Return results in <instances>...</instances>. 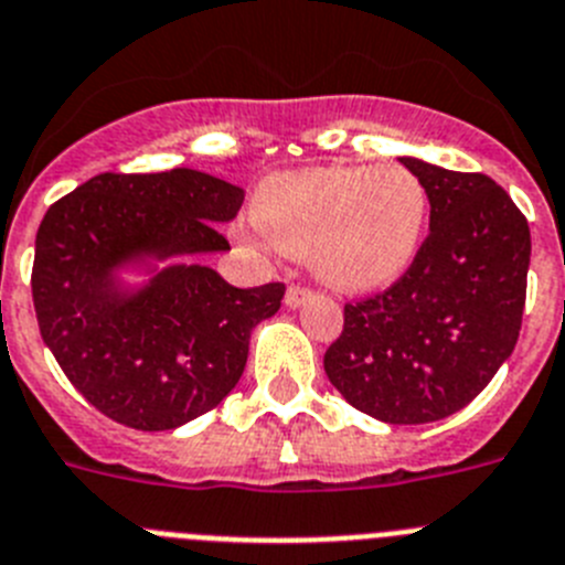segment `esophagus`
Returning a JSON list of instances; mask_svg holds the SVG:
<instances>
[{
    "label": "esophagus",
    "instance_id": "34e87169",
    "mask_svg": "<svg viewBox=\"0 0 565 565\" xmlns=\"http://www.w3.org/2000/svg\"><path fill=\"white\" fill-rule=\"evenodd\" d=\"M307 301H312V292H309V289H303V287H289L287 295H284V303H287L289 309L303 307Z\"/></svg>",
    "mask_w": 565,
    "mask_h": 565
}]
</instances>
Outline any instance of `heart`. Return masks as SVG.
Instances as JSON below:
<instances>
[{
    "instance_id": "1",
    "label": "heart",
    "mask_w": 565,
    "mask_h": 565,
    "mask_svg": "<svg viewBox=\"0 0 565 565\" xmlns=\"http://www.w3.org/2000/svg\"><path fill=\"white\" fill-rule=\"evenodd\" d=\"M262 236L338 292H374L414 264L428 227V191L403 166H318L258 185Z\"/></svg>"
}]
</instances>
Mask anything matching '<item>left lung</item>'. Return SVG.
Returning <instances> with one entry per match:
<instances>
[{
    "mask_svg": "<svg viewBox=\"0 0 565 565\" xmlns=\"http://www.w3.org/2000/svg\"><path fill=\"white\" fill-rule=\"evenodd\" d=\"M399 162L428 191L430 233L394 287L345 303L323 369L363 414L425 425L472 403L515 349L532 238L490 177Z\"/></svg>",
    "mask_w": 565,
    "mask_h": 565,
    "instance_id": "left-lung-1",
    "label": "left lung"
}]
</instances>
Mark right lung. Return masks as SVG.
I'll list each match as a JSON object with an SVG mask.
<instances>
[{
	"mask_svg": "<svg viewBox=\"0 0 565 565\" xmlns=\"http://www.w3.org/2000/svg\"><path fill=\"white\" fill-rule=\"evenodd\" d=\"M242 202L233 182L171 169L98 174L44 213L35 318L61 371L100 414L174 430L236 388L253 329L284 298V284L238 289L200 262L231 250L220 225Z\"/></svg>",
	"mask_w": 565,
	"mask_h": 565,
	"instance_id": "add662e5",
	"label": "right lung"
}]
</instances>
